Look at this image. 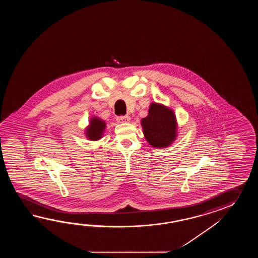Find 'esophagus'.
I'll use <instances>...</instances> for the list:
<instances>
[{"mask_svg":"<svg viewBox=\"0 0 258 258\" xmlns=\"http://www.w3.org/2000/svg\"><path fill=\"white\" fill-rule=\"evenodd\" d=\"M116 120H117L119 123H125V122H128V121H130V117L128 115L118 116L116 118Z\"/></svg>","mask_w":258,"mask_h":258,"instance_id":"obj_1","label":"esophagus"}]
</instances>
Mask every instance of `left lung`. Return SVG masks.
Masks as SVG:
<instances>
[{"label": "left lung", "mask_w": 258, "mask_h": 258, "mask_svg": "<svg viewBox=\"0 0 258 258\" xmlns=\"http://www.w3.org/2000/svg\"><path fill=\"white\" fill-rule=\"evenodd\" d=\"M145 137L152 147L165 148L175 140L176 118L174 112L163 105L152 103L148 115L141 121Z\"/></svg>", "instance_id": "left-lung-1"}]
</instances>
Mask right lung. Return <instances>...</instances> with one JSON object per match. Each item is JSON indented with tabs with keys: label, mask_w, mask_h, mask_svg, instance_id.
<instances>
[{
	"label": "right lung",
	"mask_w": 258,
	"mask_h": 258,
	"mask_svg": "<svg viewBox=\"0 0 258 258\" xmlns=\"http://www.w3.org/2000/svg\"><path fill=\"white\" fill-rule=\"evenodd\" d=\"M106 126L104 121L99 118H92L90 120L89 127L87 130V136L90 140H99L102 137V133Z\"/></svg>",
	"instance_id": "right-lung-1"
}]
</instances>
